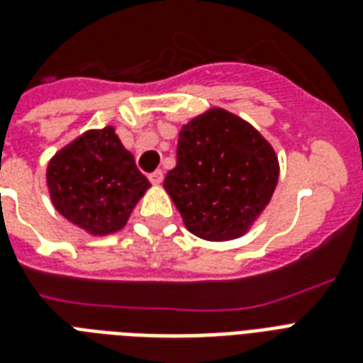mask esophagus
<instances>
[{
    "mask_svg": "<svg viewBox=\"0 0 363 363\" xmlns=\"http://www.w3.org/2000/svg\"><path fill=\"white\" fill-rule=\"evenodd\" d=\"M148 181L152 182V184H162V181H164V173H162V171H154V173L148 175Z\"/></svg>",
    "mask_w": 363,
    "mask_h": 363,
    "instance_id": "34e87169",
    "label": "esophagus"
}]
</instances>
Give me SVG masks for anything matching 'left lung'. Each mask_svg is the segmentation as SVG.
<instances>
[{"label":"left lung","instance_id":"1","mask_svg":"<svg viewBox=\"0 0 363 363\" xmlns=\"http://www.w3.org/2000/svg\"><path fill=\"white\" fill-rule=\"evenodd\" d=\"M277 181L279 160L269 143L239 116L211 109L182 125L164 188L194 235L228 241L258 218Z\"/></svg>","mask_w":363,"mask_h":363}]
</instances>
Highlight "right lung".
<instances>
[{
    "label": "right lung",
    "instance_id": "right-lung-1",
    "mask_svg": "<svg viewBox=\"0 0 363 363\" xmlns=\"http://www.w3.org/2000/svg\"><path fill=\"white\" fill-rule=\"evenodd\" d=\"M47 184L60 215L94 235L124 228L150 186L111 125L62 148L48 164Z\"/></svg>",
    "mask_w": 363,
    "mask_h": 363
}]
</instances>
